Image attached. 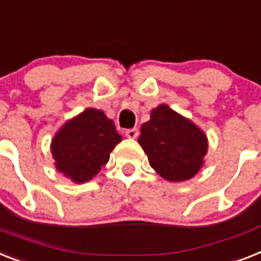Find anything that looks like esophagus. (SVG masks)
Masks as SVG:
<instances>
[{
    "instance_id": "esophagus-1",
    "label": "esophagus",
    "mask_w": 261,
    "mask_h": 261,
    "mask_svg": "<svg viewBox=\"0 0 261 261\" xmlns=\"http://www.w3.org/2000/svg\"><path fill=\"white\" fill-rule=\"evenodd\" d=\"M124 135L130 139H135L138 137V128H128V130L124 131Z\"/></svg>"
}]
</instances>
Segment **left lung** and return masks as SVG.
Returning <instances> with one entry per match:
<instances>
[{"label":"left lung","instance_id":"1","mask_svg":"<svg viewBox=\"0 0 261 261\" xmlns=\"http://www.w3.org/2000/svg\"><path fill=\"white\" fill-rule=\"evenodd\" d=\"M138 143L150 166L170 182L193 178L204 166L209 146L200 127L167 105L151 110L150 120L142 124Z\"/></svg>","mask_w":261,"mask_h":261}]
</instances>
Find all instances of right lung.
Wrapping results in <instances>:
<instances>
[{"instance_id":"1","label":"right lung","mask_w":261,"mask_h":261,"mask_svg":"<svg viewBox=\"0 0 261 261\" xmlns=\"http://www.w3.org/2000/svg\"><path fill=\"white\" fill-rule=\"evenodd\" d=\"M122 137L101 110L86 109L67 120L50 142L55 167L75 184L92 179Z\"/></svg>"}]
</instances>
